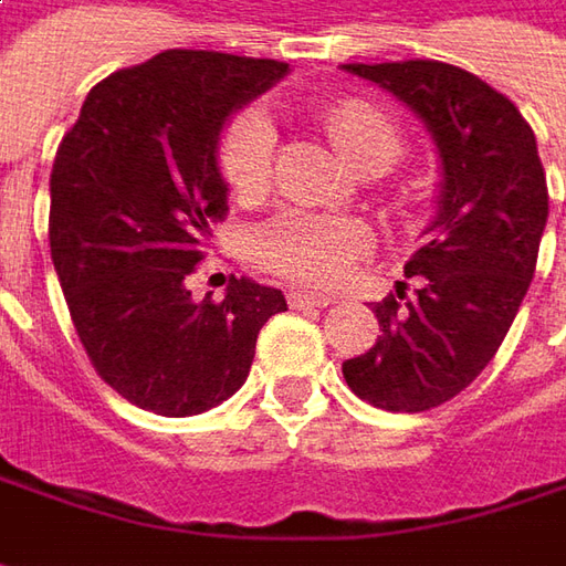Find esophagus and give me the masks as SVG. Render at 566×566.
I'll list each match as a JSON object with an SVG mask.
<instances>
[{
  "label": "esophagus",
  "instance_id": "34e87169",
  "mask_svg": "<svg viewBox=\"0 0 566 566\" xmlns=\"http://www.w3.org/2000/svg\"><path fill=\"white\" fill-rule=\"evenodd\" d=\"M287 303L297 310V306H328L335 303V294H316V291H291Z\"/></svg>",
  "mask_w": 566,
  "mask_h": 566
}]
</instances>
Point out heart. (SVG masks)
I'll return each mask as SVG.
<instances>
[{"label":"heart","mask_w":566,"mask_h":566,"mask_svg":"<svg viewBox=\"0 0 566 566\" xmlns=\"http://www.w3.org/2000/svg\"><path fill=\"white\" fill-rule=\"evenodd\" d=\"M332 144L363 175H379L403 153V134L385 108L369 99H342L319 115ZM275 153V127L260 108H247L224 127L219 166L238 197H256L269 185ZM369 247V231L354 219L287 209L256 231V260L284 279L303 284H332Z\"/></svg>","instance_id":"obj_1"}]
</instances>
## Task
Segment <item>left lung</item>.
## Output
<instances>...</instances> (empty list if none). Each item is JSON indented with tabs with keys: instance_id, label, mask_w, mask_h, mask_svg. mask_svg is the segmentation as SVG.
Listing matches in <instances>:
<instances>
[{
	"instance_id": "obj_1",
	"label": "left lung",
	"mask_w": 566,
	"mask_h": 566,
	"mask_svg": "<svg viewBox=\"0 0 566 566\" xmlns=\"http://www.w3.org/2000/svg\"><path fill=\"white\" fill-rule=\"evenodd\" d=\"M342 69L400 99L439 149V206L403 265L417 297L376 303L379 342L342 366L357 398L419 413L460 395L504 342L548 222L545 168L533 127L470 71L429 59Z\"/></svg>"
}]
</instances>
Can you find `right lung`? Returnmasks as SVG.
<instances>
[{"label":"right lung","instance_id":"obj_1","mask_svg":"<svg viewBox=\"0 0 566 566\" xmlns=\"http://www.w3.org/2000/svg\"><path fill=\"white\" fill-rule=\"evenodd\" d=\"M284 62L166 50L90 90L55 153L50 247L96 373L159 417H197L250 376L256 335L287 310L279 287L234 279L193 301L185 279L228 209L219 144Z\"/></svg>","mask_w":566,"mask_h":566}]
</instances>
